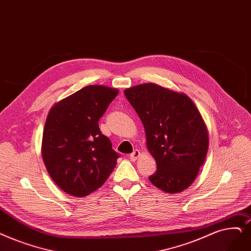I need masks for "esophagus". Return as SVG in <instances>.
I'll list each match as a JSON object with an SVG mask.
<instances>
[{"label": "esophagus", "mask_w": 251, "mask_h": 251, "mask_svg": "<svg viewBox=\"0 0 251 251\" xmlns=\"http://www.w3.org/2000/svg\"><path fill=\"white\" fill-rule=\"evenodd\" d=\"M139 156H140L139 151H138V150H134V151H132V154H130L129 158H130V160H131V161H136Z\"/></svg>", "instance_id": "34e87169"}]
</instances>
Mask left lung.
<instances>
[{"label":"left lung","mask_w":251,"mask_h":251,"mask_svg":"<svg viewBox=\"0 0 251 251\" xmlns=\"http://www.w3.org/2000/svg\"><path fill=\"white\" fill-rule=\"evenodd\" d=\"M147 135V147L157 163L149 177L158 189L176 194L198 176L208 151V131L190 97L154 83L124 90Z\"/></svg>","instance_id":"1"}]
</instances>
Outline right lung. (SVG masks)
I'll return each instance as SVG.
<instances>
[{
    "instance_id": "add662e5",
    "label": "right lung",
    "mask_w": 251,
    "mask_h": 251,
    "mask_svg": "<svg viewBox=\"0 0 251 251\" xmlns=\"http://www.w3.org/2000/svg\"><path fill=\"white\" fill-rule=\"evenodd\" d=\"M118 93L116 88L90 85L51 107L42 157L53 181L69 195L85 197L96 191L117 164L120 156L101 134L99 121Z\"/></svg>"
}]
</instances>
